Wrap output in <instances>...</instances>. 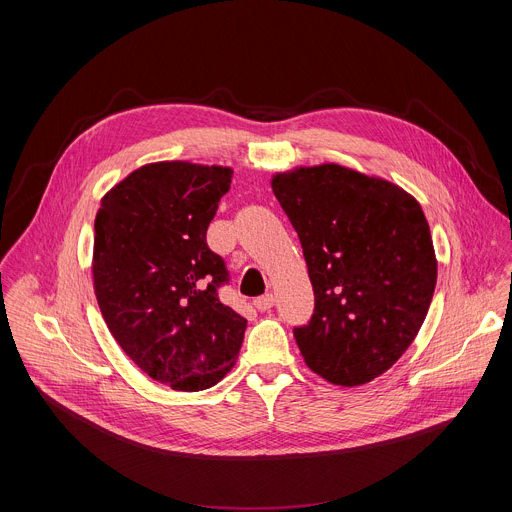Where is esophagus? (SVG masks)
I'll return each instance as SVG.
<instances>
[{
    "label": "esophagus",
    "instance_id": "obj_1",
    "mask_svg": "<svg viewBox=\"0 0 512 512\" xmlns=\"http://www.w3.org/2000/svg\"><path fill=\"white\" fill-rule=\"evenodd\" d=\"M253 304H255V308H257L259 312H267V310H271V308H273L275 298H273V294H265V296L257 298Z\"/></svg>",
    "mask_w": 512,
    "mask_h": 512
}]
</instances>
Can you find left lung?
<instances>
[{"label": "left lung", "instance_id": "obj_1", "mask_svg": "<svg viewBox=\"0 0 512 512\" xmlns=\"http://www.w3.org/2000/svg\"><path fill=\"white\" fill-rule=\"evenodd\" d=\"M314 287V314L294 328L308 367L328 383L364 385L415 340L437 279L419 202L395 184L324 164L271 180Z\"/></svg>", "mask_w": 512, "mask_h": 512}]
</instances>
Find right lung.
<instances>
[{
    "mask_svg": "<svg viewBox=\"0 0 512 512\" xmlns=\"http://www.w3.org/2000/svg\"><path fill=\"white\" fill-rule=\"evenodd\" d=\"M233 172L160 162L141 166L101 200L93 279L109 332L137 367L176 391L221 381L247 320L218 300L229 283L206 243Z\"/></svg>",
    "mask_w": 512,
    "mask_h": 512,
    "instance_id": "add662e5",
    "label": "right lung"
}]
</instances>
